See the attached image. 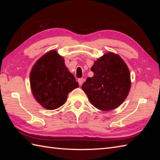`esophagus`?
Segmentation results:
<instances>
[{"label": "esophagus", "instance_id": "esophagus-1", "mask_svg": "<svg viewBox=\"0 0 160 160\" xmlns=\"http://www.w3.org/2000/svg\"><path fill=\"white\" fill-rule=\"evenodd\" d=\"M84 78H80V79H78V83H79V84L81 86L82 85V84H83V82H84Z\"/></svg>", "mask_w": 160, "mask_h": 160}]
</instances>
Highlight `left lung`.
<instances>
[{
  "instance_id": "left-lung-1",
  "label": "left lung",
  "mask_w": 160,
  "mask_h": 160,
  "mask_svg": "<svg viewBox=\"0 0 160 160\" xmlns=\"http://www.w3.org/2000/svg\"><path fill=\"white\" fill-rule=\"evenodd\" d=\"M94 75L82 85L90 102L98 109L110 111L118 108L131 89L130 71L118 54L107 52L94 62Z\"/></svg>"
}]
</instances>
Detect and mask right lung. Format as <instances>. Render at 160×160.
Masks as SVG:
<instances>
[{
  "label": "right lung",
  "instance_id": "1",
  "mask_svg": "<svg viewBox=\"0 0 160 160\" xmlns=\"http://www.w3.org/2000/svg\"><path fill=\"white\" fill-rule=\"evenodd\" d=\"M29 79L35 100L48 110L62 106L68 94L79 86L64 64V58L56 49L49 51L36 61Z\"/></svg>",
  "mask_w": 160,
  "mask_h": 160
}]
</instances>
